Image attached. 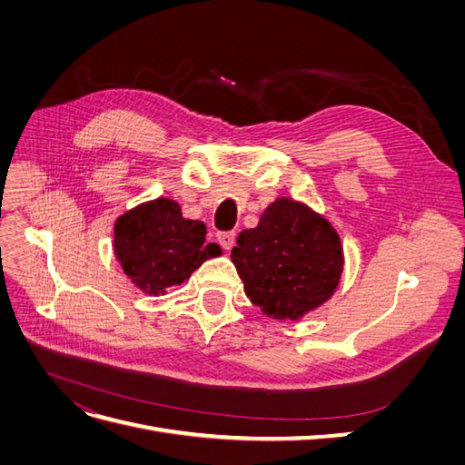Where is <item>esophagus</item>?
Returning <instances> with one entry per match:
<instances>
[{
    "instance_id": "1",
    "label": "esophagus",
    "mask_w": 465,
    "mask_h": 465,
    "mask_svg": "<svg viewBox=\"0 0 465 465\" xmlns=\"http://www.w3.org/2000/svg\"><path fill=\"white\" fill-rule=\"evenodd\" d=\"M234 232L232 231H224V232H219L217 234V241L219 244L224 248V250H231L234 246Z\"/></svg>"
}]
</instances>
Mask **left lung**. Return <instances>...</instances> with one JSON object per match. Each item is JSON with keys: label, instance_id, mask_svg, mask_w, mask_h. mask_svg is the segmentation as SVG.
Listing matches in <instances>:
<instances>
[{"label": "left lung", "instance_id": "left-lung-1", "mask_svg": "<svg viewBox=\"0 0 465 465\" xmlns=\"http://www.w3.org/2000/svg\"><path fill=\"white\" fill-rule=\"evenodd\" d=\"M252 304L275 320H299L331 299L343 246L331 223L306 203L277 198L231 252Z\"/></svg>", "mask_w": 465, "mask_h": 465}]
</instances>
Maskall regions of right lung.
<instances>
[{
	"label": "right lung",
	"instance_id": "obj_1",
	"mask_svg": "<svg viewBox=\"0 0 465 465\" xmlns=\"http://www.w3.org/2000/svg\"><path fill=\"white\" fill-rule=\"evenodd\" d=\"M205 224L182 217L174 200L157 198L116 219L114 256L137 289L157 297L221 254L217 244H205Z\"/></svg>",
	"mask_w": 465,
	"mask_h": 465
}]
</instances>
